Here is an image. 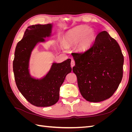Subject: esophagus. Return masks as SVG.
Returning <instances> with one entry per match:
<instances>
[{"label":"esophagus","mask_w":132,"mask_h":132,"mask_svg":"<svg viewBox=\"0 0 132 132\" xmlns=\"http://www.w3.org/2000/svg\"><path fill=\"white\" fill-rule=\"evenodd\" d=\"M75 65V62L74 60H71V67H73Z\"/></svg>","instance_id":"1"}]
</instances>
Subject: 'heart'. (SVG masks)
Returning a JSON list of instances; mask_svg holds the SVG:
<instances>
[{
    "label": "heart",
    "instance_id": "1",
    "mask_svg": "<svg viewBox=\"0 0 132 132\" xmlns=\"http://www.w3.org/2000/svg\"><path fill=\"white\" fill-rule=\"evenodd\" d=\"M95 32L88 26H79L67 31L61 44L63 48L77 45L80 51H84L91 46L95 39Z\"/></svg>",
    "mask_w": 132,
    "mask_h": 132
}]
</instances>
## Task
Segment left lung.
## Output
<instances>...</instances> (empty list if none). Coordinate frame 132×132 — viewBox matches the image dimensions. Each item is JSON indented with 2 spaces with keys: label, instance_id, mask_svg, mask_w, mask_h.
Here are the masks:
<instances>
[{
  "label": "left lung",
  "instance_id": "1",
  "mask_svg": "<svg viewBox=\"0 0 132 132\" xmlns=\"http://www.w3.org/2000/svg\"><path fill=\"white\" fill-rule=\"evenodd\" d=\"M82 96L98 102L113 95L123 77L124 57L117 42L107 31L98 34L93 45L82 53H72Z\"/></svg>",
  "mask_w": 132,
  "mask_h": 132
}]
</instances>
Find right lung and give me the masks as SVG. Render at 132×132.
Wrapping results in <instances>:
<instances>
[{
    "label": "right lung",
    "mask_w": 132,
    "mask_h": 132,
    "mask_svg": "<svg viewBox=\"0 0 132 132\" xmlns=\"http://www.w3.org/2000/svg\"><path fill=\"white\" fill-rule=\"evenodd\" d=\"M52 27L51 24L29 26L15 51L13 71L16 84L23 97L37 107L51 106L58 102L60 87L71 71V59H68L61 63H53L48 73L41 80L30 75L28 68L31 52L38 42H44V37L50 36Z\"/></svg>",
    "instance_id": "right-lung-1"
}]
</instances>
